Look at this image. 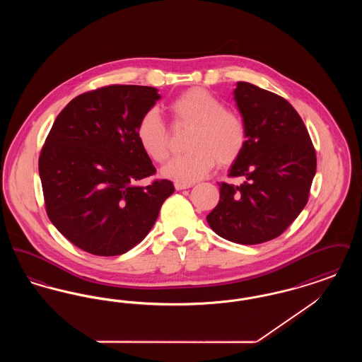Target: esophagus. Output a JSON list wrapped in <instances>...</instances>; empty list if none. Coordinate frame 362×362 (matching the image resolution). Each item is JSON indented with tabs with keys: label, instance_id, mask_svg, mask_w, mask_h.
Masks as SVG:
<instances>
[{
	"label": "esophagus",
	"instance_id": "1",
	"mask_svg": "<svg viewBox=\"0 0 362 362\" xmlns=\"http://www.w3.org/2000/svg\"><path fill=\"white\" fill-rule=\"evenodd\" d=\"M189 187H192V185H186V183H175V189H177V191H180V189H189Z\"/></svg>",
	"mask_w": 362,
	"mask_h": 362
}]
</instances>
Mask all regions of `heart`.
Returning a JSON list of instances; mask_svg holds the SVG:
<instances>
[{
    "label": "heart",
    "instance_id": "heart-1",
    "mask_svg": "<svg viewBox=\"0 0 362 362\" xmlns=\"http://www.w3.org/2000/svg\"><path fill=\"white\" fill-rule=\"evenodd\" d=\"M176 124H189V152L175 156L161 170L163 176L177 183H194L213 170L216 161L229 165L240 157L247 129L240 115L204 88H191L170 104ZM142 151L156 163L168 156V130L156 108L142 114L136 129Z\"/></svg>",
    "mask_w": 362,
    "mask_h": 362
}]
</instances>
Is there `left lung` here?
<instances>
[{
	"label": "left lung",
	"instance_id": "1",
	"mask_svg": "<svg viewBox=\"0 0 362 362\" xmlns=\"http://www.w3.org/2000/svg\"><path fill=\"white\" fill-rule=\"evenodd\" d=\"M233 99L247 142L229 176L245 180L218 185L220 201L207 224L226 240L260 244L278 238L307 205L316 153L304 122L284 98L239 81Z\"/></svg>",
	"mask_w": 362,
	"mask_h": 362
}]
</instances>
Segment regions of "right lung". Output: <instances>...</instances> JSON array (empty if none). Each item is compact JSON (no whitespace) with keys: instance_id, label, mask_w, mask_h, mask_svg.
<instances>
[{"instance_id":"right-lung-1","label":"right lung","mask_w":362,"mask_h":362,"mask_svg":"<svg viewBox=\"0 0 362 362\" xmlns=\"http://www.w3.org/2000/svg\"><path fill=\"white\" fill-rule=\"evenodd\" d=\"M161 96L153 86H110L74 98L57 117L39 157L52 225L99 257L127 252L155 225L173 182L156 173L138 142L139 118Z\"/></svg>"}]
</instances>
